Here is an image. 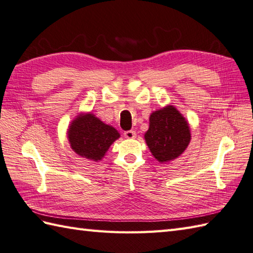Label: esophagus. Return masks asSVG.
I'll list each match as a JSON object with an SVG mask.
<instances>
[{
	"mask_svg": "<svg viewBox=\"0 0 253 253\" xmlns=\"http://www.w3.org/2000/svg\"><path fill=\"white\" fill-rule=\"evenodd\" d=\"M123 135H125L126 138H128V139H132V138H135L136 137V133L135 131H126L125 133H123Z\"/></svg>",
	"mask_w": 253,
	"mask_h": 253,
	"instance_id": "1",
	"label": "esophagus"
}]
</instances>
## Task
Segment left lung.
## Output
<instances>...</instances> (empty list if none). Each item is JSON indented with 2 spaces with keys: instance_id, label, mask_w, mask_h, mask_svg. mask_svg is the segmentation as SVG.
<instances>
[{
  "instance_id": "left-lung-1",
  "label": "left lung",
  "mask_w": 253,
  "mask_h": 253,
  "mask_svg": "<svg viewBox=\"0 0 253 253\" xmlns=\"http://www.w3.org/2000/svg\"><path fill=\"white\" fill-rule=\"evenodd\" d=\"M145 141L155 158L161 164L176 159L190 142L186 119L174 106H166L149 117V128Z\"/></svg>"
}]
</instances>
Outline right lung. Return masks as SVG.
Here are the masks:
<instances>
[{
	"label": "right lung",
	"mask_w": 253,
	"mask_h": 253,
	"mask_svg": "<svg viewBox=\"0 0 253 253\" xmlns=\"http://www.w3.org/2000/svg\"><path fill=\"white\" fill-rule=\"evenodd\" d=\"M120 137L115 127L105 125L93 114L79 115L68 128L70 147L88 160H102L116 139Z\"/></svg>",
	"instance_id": "obj_1"
}]
</instances>
